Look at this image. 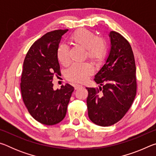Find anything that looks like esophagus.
Segmentation results:
<instances>
[{
    "label": "esophagus",
    "instance_id": "1",
    "mask_svg": "<svg viewBox=\"0 0 156 156\" xmlns=\"http://www.w3.org/2000/svg\"><path fill=\"white\" fill-rule=\"evenodd\" d=\"M80 87H82V85H80V84H76V85H75V87H74L76 90V89H79V88H80Z\"/></svg>",
    "mask_w": 156,
    "mask_h": 156
}]
</instances>
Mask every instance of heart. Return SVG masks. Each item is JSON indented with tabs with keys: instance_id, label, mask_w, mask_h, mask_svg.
<instances>
[{
	"instance_id": "heart-1",
	"label": "heart",
	"mask_w": 156,
	"mask_h": 156,
	"mask_svg": "<svg viewBox=\"0 0 156 156\" xmlns=\"http://www.w3.org/2000/svg\"><path fill=\"white\" fill-rule=\"evenodd\" d=\"M73 44L85 48L88 58L94 63H100L104 59L107 51V44L102 37L96 36L94 32L86 29H80L76 31L70 37ZM57 56L62 65H67L70 62L69 49L65 44L60 45L57 51ZM94 73V68L89 63L74 64L67 72L69 80L82 83Z\"/></svg>"
}]
</instances>
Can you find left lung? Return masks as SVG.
<instances>
[{
    "instance_id": "8db88e82",
    "label": "left lung",
    "mask_w": 156,
    "mask_h": 156,
    "mask_svg": "<svg viewBox=\"0 0 156 156\" xmlns=\"http://www.w3.org/2000/svg\"><path fill=\"white\" fill-rule=\"evenodd\" d=\"M106 62L95 76L102 86L87 88L88 115L94 124L108 126L118 122L130 109L137 91L136 67L131 47L120 34L112 31Z\"/></svg>"
}]
</instances>
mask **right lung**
<instances>
[{"mask_svg":"<svg viewBox=\"0 0 156 156\" xmlns=\"http://www.w3.org/2000/svg\"><path fill=\"white\" fill-rule=\"evenodd\" d=\"M68 30L51 31L37 40L23 62L20 90L30 115L41 124L54 125L64 119L74 90L69 84L54 90L52 80L60 75L57 51L60 39Z\"/></svg>","mask_w":156,"mask_h":156,"instance_id":"right-lung-1","label":"right lung"}]
</instances>
